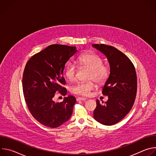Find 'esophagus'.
Masks as SVG:
<instances>
[{"mask_svg": "<svg viewBox=\"0 0 156 156\" xmlns=\"http://www.w3.org/2000/svg\"><path fill=\"white\" fill-rule=\"evenodd\" d=\"M86 100V98H81V97H79L78 98H76V101H85Z\"/></svg>", "mask_w": 156, "mask_h": 156, "instance_id": "1", "label": "esophagus"}]
</instances>
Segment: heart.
Segmentation results:
<instances>
[{
  "label": "heart",
  "instance_id": "1",
  "mask_svg": "<svg viewBox=\"0 0 156 156\" xmlns=\"http://www.w3.org/2000/svg\"><path fill=\"white\" fill-rule=\"evenodd\" d=\"M78 63L82 66L90 69L88 75L89 80H94L98 83H104L108 78L110 74V69L107 65L103 64V60L99 55L93 53H87L80 55L78 59ZM76 73V66L73 62H69L65 69V75L69 81L75 80ZM95 87L93 81L80 82L72 87V93L87 96L90 94L91 91Z\"/></svg>",
  "mask_w": 156,
  "mask_h": 156
}]
</instances>
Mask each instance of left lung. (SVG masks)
<instances>
[{"label":"left lung","mask_w":156,"mask_h":156,"mask_svg":"<svg viewBox=\"0 0 156 156\" xmlns=\"http://www.w3.org/2000/svg\"><path fill=\"white\" fill-rule=\"evenodd\" d=\"M92 46L105 55L110 65V74L102 90L108 100L104 104L96 100L94 119L102 125H113L128 114L135 102L137 91L135 69L128 57L114 47L102 44Z\"/></svg>","instance_id":"obj_1"}]
</instances>
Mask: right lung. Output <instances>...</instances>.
I'll return each instance as SVG.
<instances>
[{
  "mask_svg": "<svg viewBox=\"0 0 156 156\" xmlns=\"http://www.w3.org/2000/svg\"><path fill=\"white\" fill-rule=\"evenodd\" d=\"M77 52L76 47L52 44L34 55L27 63L23 75V91L33 117L42 125L57 128L68 121L76 102L69 95L62 102L53 99L57 91L66 94L63 77L66 63Z\"/></svg>",
  "mask_w": 156,
  "mask_h": 156,
  "instance_id": "right-lung-1",
  "label": "right lung"
}]
</instances>
